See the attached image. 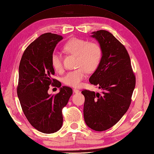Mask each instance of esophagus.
Segmentation results:
<instances>
[{
  "label": "esophagus",
  "mask_w": 154,
  "mask_h": 154,
  "mask_svg": "<svg viewBox=\"0 0 154 154\" xmlns=\"http://www.w3.org/2000/svg\"><path fill=\"white\" fill-rule=\"evenodd\" d=\"M73 91H74V93H78L80 92V90H79V89H73Z\"/></svg>",
  "instance_id": "obj_1"
}]
</instances>
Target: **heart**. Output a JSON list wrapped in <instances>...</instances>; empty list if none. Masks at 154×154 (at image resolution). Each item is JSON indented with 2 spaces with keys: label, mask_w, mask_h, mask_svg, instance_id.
I'll use <instances>...</instances> for the list:
<instances>
[{
  "label": "heart",
  "mask_w": 154,
  "mask_h": 154,
  "mask_svg": "<svg viewBox=\"0 0 154 154\" xmlns=\"http://www.w3.org/2000/svg\"><path fill=\"white\" fill-rule=\"evenodd\" d=\"M64 50L68 53L77 55L76 65L79 68L66 73L63 78V82L71 87L79 88L88 71L91 72L98 68L103 57L102 47L97 42H90L88 40L74 38L66 42ZM51 63L56 71L62 70V57L59 52L52 54Z\"/></svg>",
  "instance_id": "b5f03b06"
}]
</instances>
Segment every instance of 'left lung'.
I'll return each instance as SVG.
<instances>
[{
	"instance_id": "left-lung-1",
	"label": "left lung",
	"mask_w": 154,
	"mask_h": 154,
	"mask_svg": "<svg viewBox=\"0 0 154 154\" xmlns=\"http://www.w3.org/2000/svg\"><path fill=\"white\" fill-rule=\"evenodd\" d=\"M92 34L102 47L103 57L89 81L103 91H82L85 97L84 116L89 127L103 131L117 123L129 109L136 79L125 46L107 31Z\"/></svg>"
}]
</instances>
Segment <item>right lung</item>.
<instances>
[{
  "label": "right lung",
  "mask_w": 154,
  "mask_h": 154,
  "mask_svg": "<svg viewBox=\"0 0 154 154\" xmlns=\"http://www.w3.org/2000/svg\"><path fill=\"white\" fill-rule=\"evenodd\" d=\"M61 35L44 33L30 44L22 55L19 66L17 93L23 113L31 125L43 133H54L61 128L62 109L72 94V89L63 86L54 96L47 91L50 85L61 87L54 79L51 57Z\"/></svg>",
  "instance_id": "1"
}]
</instances>
